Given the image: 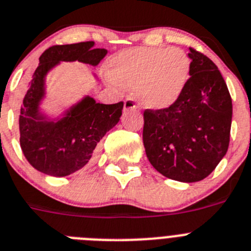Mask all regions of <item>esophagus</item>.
I'll return each instance as SVG.
<instances>
[{
	"label": "esophagus",
	"mask_w": 251,
	"mask_h": 251,
	"mask_svg": "<svg viewBox=\"0 0 251 251\" xmlns=\"http://www.w3.org/2000/svg\"><path fill=\"white\" fill-rule=\"evenodd\" d=\"M124 106H125L126 111L136 110V102H135V100L131 99V97H128V99H126L125 101H124Z\"/></svg>",
	"instance_id": "34e87169"
}]
</instances>
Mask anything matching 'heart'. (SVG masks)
Segmentation results:
<instances>
[{
    "label": "heart",
    "instance_id": "heart-1",
    "mask_svg": "<svg viewBox=\"0 0 251 251\" xmlns=\"http://www.w3.org/2000/svg\"><path fill=\"white\" fill-rule=\"evenodd\" d=\"M110 74L117 83L134 87L143 106L163 110L176 103L184 92L191 59L179 48H128L111 59Z\"/></svg>",
    "mask_w": 251,
    "mask_h": 251
}]
</instances>
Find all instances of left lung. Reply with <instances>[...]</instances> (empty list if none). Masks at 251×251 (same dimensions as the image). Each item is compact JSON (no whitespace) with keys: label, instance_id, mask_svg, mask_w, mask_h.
Returning <instances> with one entry per match:
<instances>
[{"label":"left lung","instance_id":"obj_1","mask_svg":"<svg viewBox=\"0 0 251 251\" xmlns=\"http://www.w3.org/2000/svg\"><path fill=\"white\" fill-rule=\"evenodd\" d=\"M191 77L176 103L144 111L143 141L150 164L169 179L210 176L230 143L232 101L216 64L189 48Z\"/></svg>","mask_w":251,"mask_h":251}]
</instances>
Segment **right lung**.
I'll return each mask as SVG.
<instances>
[{"label":"right lung","mask_w":251,"mask_h":251,"mask_svg":"<svg viewBox=\"0 0 251 251\" xmlns=\"http://www.w3.org/2000/svg\"><path fill=\"white\" fill-rule=\"evenodd\" d=\"M93 41H83L45 50L23 100L19 117L21 150L36 171L51 177H65L83 168L100 140L123 115V101L103 104L88 96L58 121H49L39 112L48 72L59 62L78 60L97 65L107 50L93 49Z\"/></svg>","instance_id":"obj_1"}]
</instances>
